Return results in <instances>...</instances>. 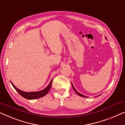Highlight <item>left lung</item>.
Masks as SVG:
<instances>
[{"mask_svg":"<svg viewBox=\"0 0 125 125\" xmlns=\"http://www.w3.org/2000/svg\"><path fill=\"white\" fill-rule=\"evenodd\" d=\"M106 39H107V38H106ZM72 83V87H73V89H74V92H76V93H77V94L78 95H80V96H82V97H83V98H87V96H85V95H83V94H80V93H79V92H77V91L76 90V89H75V88H74V86H73V84H72V83Z\"/></svg>","mask_w":125,"mask_h":125,"instance_id":"left-lung-1","label":"left lung"}]
</instances>
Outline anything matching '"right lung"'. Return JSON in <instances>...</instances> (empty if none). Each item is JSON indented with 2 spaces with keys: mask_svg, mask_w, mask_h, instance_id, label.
I'll list each match as a JSON object with an SVG mask.
<instances>
[{
  "mask_svg": "<svg viewBox=\"0 0 125 125\" xmlns=\"http://www.w3.org/2000/svg\"><path fill=\"white\" fill-rule=\"evenodd\" d=\"M52 81H53V79L52 80L51 83H50L49 85H48V86H46L45 88L43 89V90L39 91V92H23V91H22L21 90H20V89L17 88V87L15 86L13 84L12 82H10V83H12V86H13V87L15 89V90L19 93L22 96H23V98L27 99H38V98L43 97L44 96H45L46 94H48V93L49 92L50 89H51V87L52 86Z\"/></svg>",
  "mask_w": 125,
  "mask_h": 125,
  "instance_id": "1",
  "label": "right lung"
}]
</instances>
